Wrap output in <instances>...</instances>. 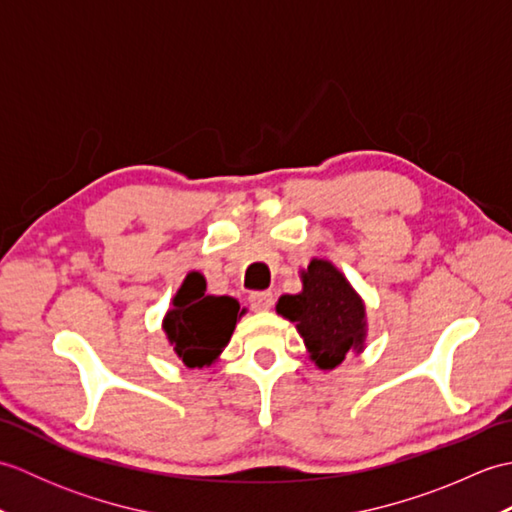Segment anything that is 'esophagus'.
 Listing matches in <instances>:
<instances>
[{
	"label": "esophagus",
	"mask_w": 512,
	"mask_h": 512,
	"mask_svg": "<svg viewBox=\"0 0 512 512\" xmlns=\"http://www.w3.org/2000/svg\"><path fill=\"white\" fill-rule=\"evenodd\" d=\"M248 301H250V308L257 310V312H264V310H270V308H273V301H275V297H273V292L262 290V292H250Z\"/></svg>",
	"instance_id": "obj_1"
}]
</instances>
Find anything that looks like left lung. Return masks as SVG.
<instances>
[{"label": "left lung", "instance_id": "1", "mask_svg": "<svg viewBox=\"0 0 512 512\" xmlns=\"http://www.w3.org/2000/svg\"><path fill=\"white\" fill-rule=\"evenodd\" d=\"M277 312L297 323L310 358L321 369L339 365L365 339V306L330 262L312 259L303 273V292L284 295Z\"/></svg>", "mask_w": 512, "mask_h": 512}]
</instances>
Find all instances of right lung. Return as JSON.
I'll use <instances>...</instances> for the list:
<instances>
[{"label": "right lung", "instance_id": "add662e5", "mask_svg": "<svg viewBox=\"0 0 512 512\" xmlns=\"http://www.w3.org/2000/svg\"><path fill=\"white\" fill-rule=\"evenodd\" d=\"M206 281L191 273L173 299L165 319V332L173 350L187 367H204L215 361L231 341L239 303L231 297L204 295Z\"/></svg>", "mask_w": 512, "mask_h": 512}]
</instances>
